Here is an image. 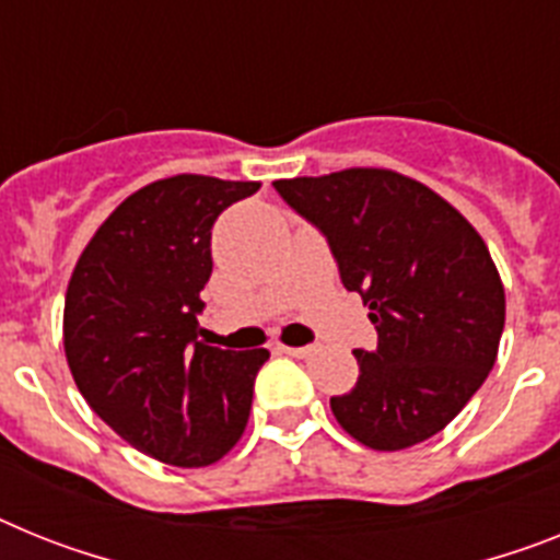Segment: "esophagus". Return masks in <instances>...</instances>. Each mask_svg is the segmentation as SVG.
Here are the masks:
<instances>
[{"label": "esophagus", "instance_id": "esophagus-1", "mask_svg": "<svg viewBox=\"0 0 560 560\" xmlns=\"http://www.w3.org/2000/svg\"><path fill=\"white\" fill-rule=\"evenodd\" d=\"M281 352H288V355H293V359H310L313 352H316V347H288V345H279Z\"/></svg>", "mask_w": 560, "mask_h": 560}]
</instances>
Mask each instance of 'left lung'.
Here are the masks:
<instances>
[{
    "instance_id": "1",
    "label": "left lung",
    "mask_w": 560,
    "mask_h": 560,
    "mask_svg": "<svg viewBox=\"0 0 560 560\" xmlns=\"http://www.w3.org/2000/svg\"><path fill=\"white\" fill-rule=\"evenodd\" d=\"M272 185L327 236L378 332L375 350H352L355 387L330 398L341 430L378 453L432 439L490 375L504 332V284L478 230L387 167Z\"/></svg>"
}]
</instances>
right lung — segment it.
I'll use <instances>...</instances> for the list:
<instances>
[{"instance_id": "obj_1", "label": "right lung", "mask_w": 560, "mask_h": 560, "mask_svg": "<svg viewBox=\"0 0 560 560\" xmlns=\"http://www.w3.org/2000/svg\"><path fill=\"white\" fill-rule=\"evenodd\" d=\"M261 182L178 173L130 192L70 272L62 338L79 393L130 447L171 467H210L236 447L265 347L196 341L213 272L210 230Z\"/></svg>"}]
</instances>
